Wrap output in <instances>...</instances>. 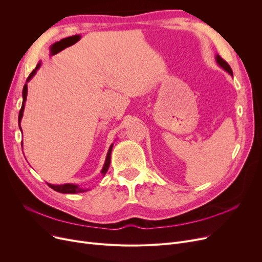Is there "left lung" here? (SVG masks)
Returning <instances> with one entry per match:
<instances>
[{
	"label": "left lung",
	"instance_id": "1",
	"mask_svg": "<svg viewBox=\"0 0 262 262\" xmlns=\"http://www.w3.org/2000/svg\"><path fill=\"white\" fill-rule=\"evenodd\" d=\"M216 61H217V63L221 66L225 71H227L230 75H232V70H231V68H230V66L221 57V56H219V55H216Z\"/></svg>",
	"mask_w": 262,
	"mask_h": 262
}]
</instances>
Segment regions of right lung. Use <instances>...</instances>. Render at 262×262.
Segmentation results:
<instances>
[{
  "instance_id": "add662e5",
  "label": "right lung",
  "mask_w": 262,
  "mask_h": 262,
  "mask_svg": "<svg viewBox=\"0 0 262 262\" xmlns=\"http://www.w3.org/2000/svg\"><path fill=\"white\" fill-rule=\"evenodd\" d=\"M39 67H40V63L37 64L36 69H35V70L32 71V73L29 75V77H27V80H26V81H29V80L35 75V73H36V71L38 70ZM22 94H23V102H22V107H21L20 113H19V126H20L21 119H22V117H23L24 103H25V101H26V95H27V85H26V84H25L24 87H23V92H22ZM20 128H21V126H20ZM113 145H114V144L110 145V147H109V149H108L106 161H105V164H104V167H103V169H102V174H103V175L106 174V172H107V170H108V168H109V164H110V155H112ZM48 185H49L50 188H52L53 190L57 191V192H60V193H71V194H73V193H80V192H85V191L88 190V189L86 190V189L79 188L78 186L72 185V184H66V185H60V186H54V185H50V184H48Z\"/></svg>"
}]
</instances>
